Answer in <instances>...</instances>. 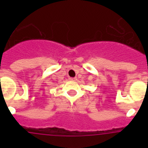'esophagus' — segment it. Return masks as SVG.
<instances>
[{
    "mask_svg": "<svg viewBox=\"0 0 148 148\" xmlns=\"http://www.w3.org/2000/svg\"><path fill=\"white\" fill-rule=\"evenodd\" d=\"M69 79H70V81H73V82H75V81L77 80L76 78H70Z\"/></svg>",
    "mask_w": 148,
    "mask_h": 148,
    "instance_id": "34e87169",
    "label": "esophagus"
}]
</instances>
